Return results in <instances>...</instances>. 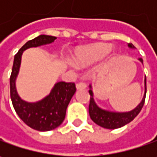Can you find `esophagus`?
<instances>
[{
  "instance_id": "34e87169",
  "label": "esophagus",
  "mask_w": 157,
  "mask_h": 157,
  "mask_svg": "<svg viewBox=\"0 0 157 157\" xmlns=\"http://www.w3.org/2000/svg\"><path fill=\"white\" fill-rule=\"evenodd\" d=\"M76 87L78 90H82V89H86V84L85 82H78L76 85Z\"/></svg>"
}]
</instances>
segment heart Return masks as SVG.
I'll return each mask as SVG.
<instances>
[{
	"label": "heart",
	"mask_w": 157,
	"mask_h": 157,
	"mask_svg": "<svg viewBox=\"0 0 157 157\" xmlns=\"http://www.w3.org/2000/svg\"><path fill=\"white\" fill-rule=\"evenodd\" d=\"M113 53V50L106 45H95L83 49L75 57L78 63H86L102 59L108 54Z\"/></svg>",
	"instance_id": "obj_1"
}]
</instances>
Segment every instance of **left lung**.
Returning a JSON list of instances; mask_svg holds the SVG:
<instances>
[{"label": "left lung", "instance_id": "8db88e82", "mask_svg": "<svg viewBox=\"0 0 157 157\" xmlns=\"http://www.w3.org/2000/svg\"><path fill=\"white\" fill-rule=\"evenodd\" d=\"M128 47L130 48H135V46L132 44H128ZM139 60L143 63V60L142 58H139ZM91 87V86H90ZM146 92H147V86H146V76H145V94L142 98V102L136 106L134 110L127 113H113V112L105 111L100 108L96 103L94 102V94L92 89L89 90L90 94V104H89V114L90 117L93 120V121L95 122L97 125L104 128L108 129H115L125 126L126 124L129 123L135 118L139 114V113L142 110V106L145 102L146 98Z\"/></svg>", "mask_w": 157, "mask_h": 157}]
</instances>
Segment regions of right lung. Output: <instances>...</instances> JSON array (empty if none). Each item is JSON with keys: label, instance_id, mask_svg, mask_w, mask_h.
Returning <instances> with one entry per match:
<instances>
[{"label": "right lung", "instance_id": "right-lung-1", "mask_svg": "<svg viewBox=\"0 0 157 157\" xmlns=\"http://www.w3.org/2000/svg\"><path fill=\"white\" fill-rule=\"evenodd\" d=\"M56 38L52 36L41 35L28 41L15 54L10 75V98L16 113L24 123L38 131H50L62 124L66 108L76 92L75 83L58 82L44 100L36 103H29L18 96L15 89V78L19 71L23 51L30 47L51 44Z\"/></svg>", "mask_w": 157, "mask_h": 157}]
</instances>
